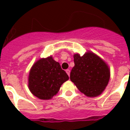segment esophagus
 Masks as SVG:
<instances>
[{
	"label": "esophagus",
	"instance_id": "34e87169",
	"mask_svg": "<svg viewBox=\"0 0 130 130\" xmlns=\"http://www.w3.org/2000/svg\"><path fill=\"white\" fill-rule=\"evenodd\" d=\"M66 73H67V75L69 76V75H70V70H69V69H67V70H66Z\"/></svg>",
	"mask_w": 130,
	"mask_h": 130
}]
</instances>
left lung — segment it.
<instances>
[{
	"mask_svg": "<svg viewBox=\"0 0 130 130\" xmlns=\"http://www.w3.org/2000/svg\"><path fill=\"white\" fill-rule=\"evenodd\" d=\"M75 65L70 73V79L82 93L88 97L101 95L110 79V69L104 60L91 51L80 56L73 55Z\"/></svg>",
	"mask_w": 130,
	"mask_h": 130,
	"instance_id": "8db88e82",
	"label": "left lung"
}]
</instances>
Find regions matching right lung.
I'll list each match as a JSON object with an SVG mask.
<instances>
[{"instance_id":"add662e5","label":"right lung","mask_w":130,"mask_h":130,"mask_svg":"<svg viewBox=\"0 0 130 130\" xmlns=\"http://www.w3.org/2000/svg\"><path fill=\"white\" fill-rule=\"evenodd\" d=\"M68 79L69 76L59 63L50 56L34 63L28 76V88L39 99L49 100L57 94L61 85Z\"/></svg>"}]
</instances>
